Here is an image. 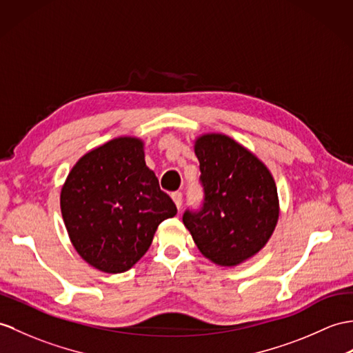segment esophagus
<instances>
[{
    "label": "esophagus",
    "instance_id": "34e87169",
    "mask_svg": "<svg viewBox=\"0 0 353 353\" xmlns=\"http://www.w3.org/2000/svg\"><path fill=\"white\" fill-rule=\"evenodd\" d=\"M171 199H173L176 208L180 210V208H182V192H173L171 194Z\"/></svg>",
    "mask_w": 353,
    "mask_h": 353
}]
</instances>
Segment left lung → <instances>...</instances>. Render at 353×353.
<instances>
[{
	"instance_id": "1",
	"label": "left lung",
	"mask_w": 353,
	"mask_h": 353,
	"mask_svg": "<svg viewBox=\"0 0 353 353\" xmlns=\"http://www.w3.org/2000/svg\"><path fill=\"white\" fill-rule=\"evenodd\" d=\"M194 150L204 200L200 210H185L183 224L204 257L236 266L256 256L275 230L280 208L274 177L227 135H201Z\"/></svg>"
}]
</instances>
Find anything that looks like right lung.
I'll return each mask as SVG.
<instances>
[{
  "label": "right lung",
  "instance_id": "1",
  "mask_svg": "<svg viewBox=\"0 0 353 353\" xmlns=\"http://www.w3.org/2000/svg\"><path fill=\"white\" fill-rule=\"evenodd\" d=\"M143 141L120 137L88 152L63 185L60 206L77 252L106 274L132 268L177 208L144 161Z\"/></svg>",
  "mask_w": 353,
  "mask_h": 353
}]
</instances>
